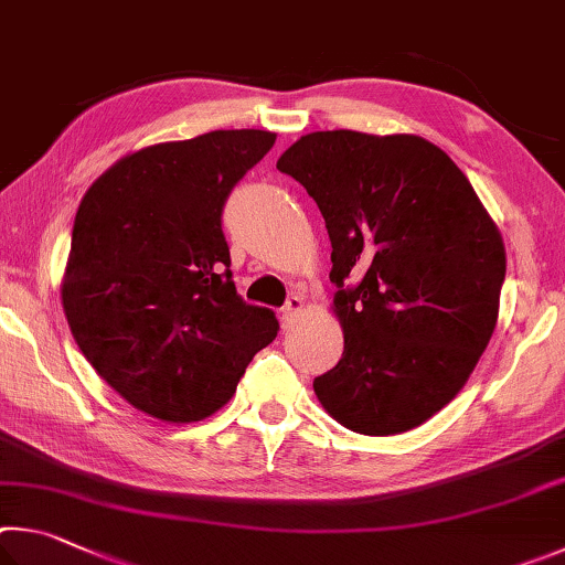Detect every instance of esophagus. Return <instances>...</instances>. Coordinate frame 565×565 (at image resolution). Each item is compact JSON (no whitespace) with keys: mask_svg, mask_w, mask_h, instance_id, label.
<instances>
[{"mask_svg":"<svg viewBox=\"0 0 565 565\" xmlns=\"http://www.w3.org/2000/svg\"><path fill=\"white\" fill-rule=\"evenodd\" d=\"M305 310V298L300 292H292L290 298H288V302H285V308H282V320L288 322V324H292L295 320L300 318V312Z\"/></svg>","mask_w":565,"mask_h":565,"instance_id":"obj_1","label":"esophagus"}]
</instances>
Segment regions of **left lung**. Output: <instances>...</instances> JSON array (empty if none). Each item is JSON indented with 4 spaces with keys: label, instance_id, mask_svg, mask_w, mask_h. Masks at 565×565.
Segmentation results:
<instances>
[{
    "label": "left lung",
    "instance_id": "8db88e82",
    "mask_svg": "<svg viewBox=\"0 0 565 565\" xmlns=\"http://www.w3.org/2000/svg\"><path fill=\"white\" fill-rule=\"evenodd\" d=\"M332 243L342 360L312 382L332 419L409 431L467 384L497 328L507 250L469 178L409 134L315 131L277 161Z\"/></svg>",
    "mask_w": 565,
    "mask_h": 565
}]
</instances>
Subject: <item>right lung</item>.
<instances>
[{
  "label": "right lung",
  "instance_id": "1",
  "mask_svg": "<svg viewBox=\"0 0 565 565\" xmlns=\"http://www.w3.org/2000/svg\"><path fill=\"white\" fill-rule=\"evenodd\" d=\"M273 143L241 128L148 146L78 205L66 322L98 377L156 419L211 417L280 330L237 295L223 235L227 195Z\"/></svg>",
  "mask_w": 565,
  "mask_h": 565
}]
</instances>
